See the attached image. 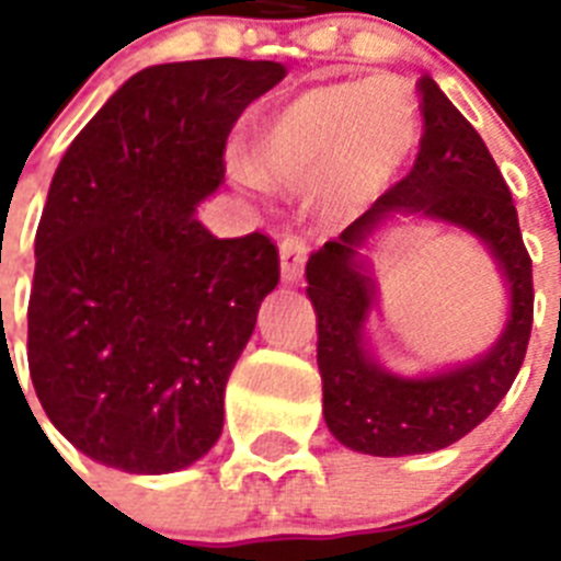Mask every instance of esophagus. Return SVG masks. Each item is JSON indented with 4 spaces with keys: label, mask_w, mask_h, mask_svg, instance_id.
Returning <instances> with one entry per match:
<instances>
[{
    "label": "esophagus",
    "mask_w": 561,
    "mask_h": 561,
    "mask_svg": "<svg viewBox=\"0 0 561 561\" xmlns=\"http://www.w3.org/2000/svg\"><path fill=\"white\" fill-rule=\"evenodd\" d=\"M279 259H282V279L285 282L302 279V267H306V259H308L306 238H299V236L282 238Z\"/></svg>",
    "instance_id": "34e87169"
}]
</instances>
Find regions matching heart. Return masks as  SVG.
Wrapping results in <instances>:
<instances>
[{
    "label": "heart",
    "instance_id": "heart-1",
    "mask_svg": "<svg viewBox=\"0 0 561 561\" xmlns=\"http://www.w3.org/2000/svg\"><path fill=\"white\" fill-rule=\"evenodd\" d=\"M422 139L416 92L399 78L308 87L253 134V171L282 186L320 178L329 211H355L392 186Z\"/></svg>",
    "mask_w": 561,
    "mask_h": 561
}]
</instances>
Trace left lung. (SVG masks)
I'll use <instances>...</instances> for the list:
<instances>
[{"label":"left lung","instance_id":"1","mask_svg":"<svg viewBox=\"0 0 561 561\" xmlns=\"http://www.w3.org/2000/svg\"><path fill=\"white\" fill-rule=\"evenodd\" d=\"M422 139L401 178L306 264L317 311V364L325 425L346 448L373 457L439 451L497 408L522 369L533 329V262L518 211L492 153L434 78L419 81ZM392 214L466 228L496 255L511 288V317L486 356L434 376L404 379L368 355L363 325L374 283L363 259L368 236Z\"/></svg>","mask_w":561,"mask_h":561}]
</instances>
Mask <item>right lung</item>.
<instances>
[{
    "label": "right lung",
    "instance_id": "obj_1",
    "mask_svg": "<svg viewBox=\"0 0 561 561\" xmlns=\"http://www.w3.org/2000/svg\"><path fill=\"white\" fill-rule=\"evenodd\" d=\"M285 66L211 57L118 87L57 165L34 238L28 369L51 425L95 462L165 474L224 427V387L279 282L271 238H215L194 209L227 136Z\"/></svg>",
    "mask_w": 561,
    "mask_h": 561
}]
</instances>
